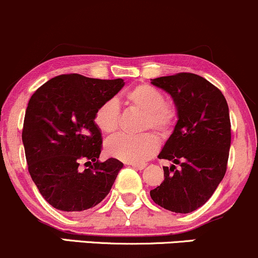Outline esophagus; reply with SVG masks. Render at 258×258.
I'll list each match as a JSON object with an SVG mask.
<instances>
[{
	"mask_svg": "<svg viewBox=\"0 0 258 258\" xmlns=\"http://www.w3.org/2000/svg\"><path fill=\"white\" fill-rule=\"evenodd\" d=\"M128 165L132 166V167L137 168V170H144L146 167V163H138V162H129Z\"/></svg>",
	"mask_w": 258,
	"mask_h": 258,
	"instance_id": "obj_1",
	"label": "esophagus"
}]
</instances>
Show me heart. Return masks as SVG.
I'll return each instance as SVG.
<instances>
[{"mask_svg": "<svg viewBox=\"0 0 258 258\" xmlns=\"http://www.w3.org/2000/svg\"><path fill=\"white\" fill-rule=\"evenodd\" d=\"M124 103L145 113L141 129L151 128L160 134H166L172 126L174 113L165 104V96L150 85H138L123 95ZM120 110L114 99H108L96 109L93 121L99 132L113 134L119 126ZM157 138L151 133L139 135L118 134L107 140L108 155L126 162H144L157 150Z\"/></svg>", "mask_w": 258, "mask_h": 258, "instance_id": "b5f03b06", "label": "heart"}]
</instances>
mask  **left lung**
<instances>
[{
    "label": "left lung",
    "mask_w": 258,
    "mask_h": 258,
    "mask_svg": "<svg viewBox=\"0 0 258 258\" xmlns=\"http://www.w3.org/2000/svg\"><path fill=\"white\" fill-rule=\"evenodd\" d=\"M151 84L172 97L177 121L159 154V159L173 165L163 166L165 179L150 196L160 207L187 214L206 203L226 172L231 144L229 107L220 90L196 74L157 77Z\"/></svg>",
    "instance_id": "left-lung-1"
}]
</instances>
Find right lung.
<instances>
[{
    "instance_id": "1",
    "label": "right lung",
    "mask_w": 258,
    "mask_h": 258,
    "mask_svg": "<svg viewBox=\"0 0 258 258\" xmlns=\"http://www.w3.org/2000/svg\"><path fill=\"white\" fill-rule=\"evenodd\" d=\"M123 86V79L60 75L30 97L22 141L30 177L51 207L77 214L96 207L109 193L123 163L98 160L102 133L93 115Z\"/></svg>"
}]
</instances>
